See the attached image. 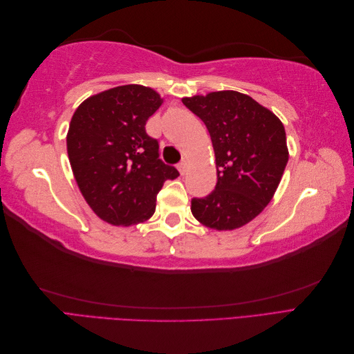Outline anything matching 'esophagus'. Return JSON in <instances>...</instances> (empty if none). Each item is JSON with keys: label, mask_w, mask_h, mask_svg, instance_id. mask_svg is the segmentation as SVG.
<instances>
[{"label": "esophagus", "mask_w": 354, "mask_h": 354, "mask_svg": "<svg viewBox=\"0 0 354 354\" xmlns=\"http://www.w3.org/2000/svg\"><path fill=\"white\" fill-rule=\"evenodd\" d=\"M177 168H178V171H180V174L185 176V174L187 173V160H186V159L181 160V162L177 165Z\"/></svg>", "instance_id": "esophagus-1"}]
</instances>
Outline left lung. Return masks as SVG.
<instances>
[{
    "mask_svg": "<svg viewBox=\"0 0 354 354\" xmlns=\"http://www.w3.org/2000/svg\"><path fill=\"white\" fill-rule=\"evenodd\" d=\"M181 102L207 125L217 167L216 189L192 199V214L209 229H238L259 216L281 183L288 162L283 124L238 91H214Z\"/></svg>",
    "mask_w": 354,
    "mask_h": 354,
    "instance_id": "obj_1",
    "label": "left lung"
}]
</instances>
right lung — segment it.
<instances>
[{"label": "right lung", "mask_w": 354, "mask_h": 354, "mask_svg": "<svg viewBox=\"0 0 354 354\" xmlns=\"http://www.w3.org/2000/svg\"><path fill=\"white\" fill-rule=\"evenodd\" d=\"M160 95L130 84L102 91L75 111L66 137L68 156L84 199L113 226H131L151 218L156 195L178 171L159 159L156 138L145 125Z\"/></svg>", "instance_id": "add662e5"}]
</instances>
